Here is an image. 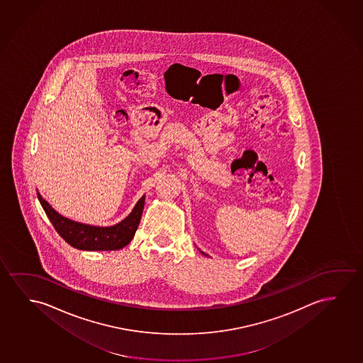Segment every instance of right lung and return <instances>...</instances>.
I'll list each match as a JSON object with an SVG mask.
<instances>
[{"label":"right lung","mask_w":363,"mask_h":363,"mask_svg":"<svg viewBox=\"0 0 363 363\" xmlns=\"http://www.w3.org/2000/svg\"><path fill=\"white\" fill-rule=\"evenodd\" d=\"M37 197L58 235L72 247L84 251H113L127 246L135 236L145 206V196H142L123 221L115 226L94 227L65 218L58 215L38 192Z\"/></svg>","instance_id":"obj_1"}]
</instances>
